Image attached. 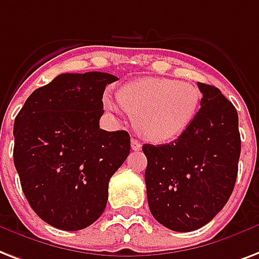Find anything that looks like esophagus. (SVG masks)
Listing matches in <instances>:
<instances>
[{
    "mask_svg": "<svg viewBox=\"0 0 259 259\" xmlns=\"http://www.w3.org/2000/svg\"><path fill=\"white\" fill-rule=\"evenodd\" d=\"M141 147H143L141 143H138L136 138H132V149L133 151H141Z\"/></svg>",
    "mask_w": 259,
    "mask_h": 259,
    "instance_id": "obj_1",
    "label": "esophagus"
}]
</instances>
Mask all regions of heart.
Masks as SVG:
<instances>
[{
    "instance_id": "1",
    "label": "heart",
    "mask_w": 259,
    "mask_h": 259,
    "mask_svg": "<svg viewBox=\"0 0 259 259\" xmlns=\"http://www.w3.org/2000/svg\"><path fill=\"white\" fill-rule=\"evenodd\" d=\"M197 87L165 77H147L126 84L118 100L134 118L141 136L153 143H165L179 137L197 116L201 106ZM110 111H118L111 98L104 100Z\"/></svg>"
}]
</instances>
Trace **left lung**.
Here are the masks:
<instances>
[{"mask_svg": "<svg viewBox=\"0 0 259 259\" xmlns=\"http://www.w3.org/2000/svg\"><path fill=\"white\" fill-rule=\"evenodd\" d=\"M201 108L169 144H145L148 205L157 222L178 232L208 224L232 194L240 156L238 111L219 88L198 82Z\"/></svg>", "mask_w": 259, "mask_h": 259, "instance_id": "obj_1", "label": "left lung"}]
</instances>
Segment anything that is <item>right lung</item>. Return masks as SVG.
<instances>
[{
  "label": "right lung",
  "mask_w": 259,
  "mask_h": 259,
  "mask_svg": "<svg viewBox=\"0 0 259 259\" xmlns=\"http://www.w3.org/2000/svg\"><path fill=\"white\" fill-rule=\"evenodd\" d=\"M118 77L62 73L29 95L15 119L13 160L25 198L47 224L87 228L103 213L110 178L126 160L130 136L99 127L103 94Z\"/></svg>",
  "instance_id": "right-lung-1"
}]
</instances>
